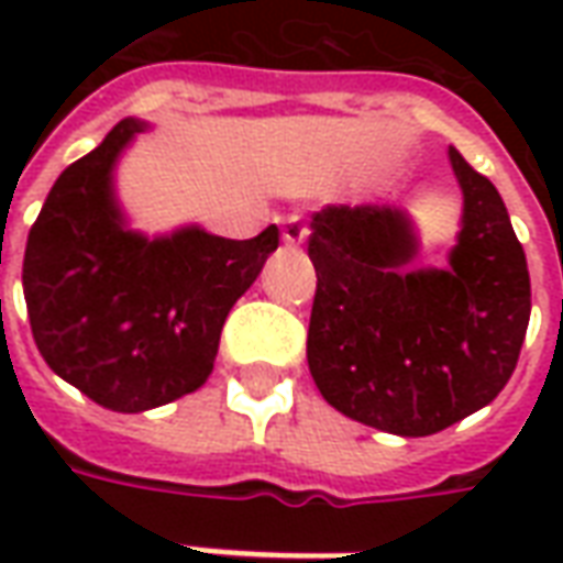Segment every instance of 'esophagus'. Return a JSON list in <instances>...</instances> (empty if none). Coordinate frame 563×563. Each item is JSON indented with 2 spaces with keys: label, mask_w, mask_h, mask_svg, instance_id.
<instances>
[{
  "label": "esophagus",
  "mask_w": 563,
  "mask_h": 563,
  "mask_svg": "<svg viewBox=\"0 0 563 563\" xmlns=\"http://www.w3.org/2000/svg\"><path fill=\"white\" fill-rule=\"evenodd\" d=\"M307 234H310V229H307V222L301 217H286L283 220V241L286 244H305Z\"/></svg>",
  "instance_id": "esophagus-1"
}]
</instances>
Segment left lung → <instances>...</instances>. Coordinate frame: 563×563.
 I'll use <instances>...</instances> for the list:
<instances>
[{"label": "left lung", "mask_w": 563, "mask_h": 563, "mask_svg": "<svg viewBox=\"0 0 563 563\" xmlns=\"http://www.w3.org/2000/svg\"><path fill=\"white\" fill-rule=\"evenodd\" d=\"M449 162L464 196L449 268H404L416 234L401 210L329 205L310 220L307 365L334 410L389 434H437L495 401L531 319L504 198L455 147Z\"/></svg>", "instance_id": "left-lung-1"}]
</instances>
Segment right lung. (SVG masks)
<instances>
[{"label":"right lung","instance_id":"add662e5","mask_svg":"<svg viewBox=\"0 0 563 563\" xmlns=\"http://www.w3.org/2000/svg\"><path fill=\"white\" fill-rule=\"evenodd\" d=\"M120 120L56 177L23 256L32 338L56 377L117 413L184 398L213 371L222 322L280 244L277 225L229 241L198 225L144 238L114 198V162L144 132Z\"/></svg>","mask_w":563,"mask_h":563}]
</instances>
